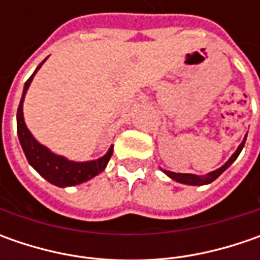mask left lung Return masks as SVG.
Masks as SVG:
<instances>
[{
  "label": "left lung",
  "instance_id": "1",
  "mask_svg": "<svg viewBox=\"0 0 260 260\" xmlns=\"http://www.w3.org/2000/svg\"><path fill=\"white\" fill-rule=\"evenodd\" d=\"M246 137H247V133H246L245 139L242 140V143L239 145V147L236 149V152L233 155L229 157V160L225 162L224 165L220 166L218 169H215V171H211V172H208V174L205 175H195V174H176V172H171V171H166V169H162V172L165 175H168L171 179H174L176 182H179V184H185V185H194V186H201V185H207V184H211L213 181H215L220 175L224 172L225 169L229 168V166L232 165L233 162H235L236 159H237V156L240 155V152H242V149H243V146L246 143Z\"/></svg>",
  "mask_w": 260,
  "mask_h": 260
}]
</instances>
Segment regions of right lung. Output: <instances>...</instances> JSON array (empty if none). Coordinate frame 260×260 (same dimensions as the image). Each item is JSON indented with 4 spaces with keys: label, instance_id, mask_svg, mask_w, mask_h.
<instances>
[{
    "label": "right lung",
    "instance_id": "add662e5",
    "mask_svg": "<svg viewBox=\"0 0 260 260\" xmlns=\"http://www.w3.org/2000/svg\"><path fill=\"white\" fill-rule=\"evenodd\" d=\"M46 59L36 68L33 75L30 76L24 84L23 95H21L18 110H17V135H18L20 145L23 147V152H24L28 164L35 168L39 175L43 176L50 184L56 185L59 188H66V186H74V185L86 182L96 175L101 174L111 159L114 146H110L107 153L101 157H98V159L76 162V160H69L65 156L56 155L55 152H52L49 147H46L45 145H42L40 142L36 140L35 136L31 135V132L25 125L24 114H23V103H24L25 94L28 91V86L37 74V71L46 62Z\"/></svg>",
    "mask_w": 260,
    "mask_h": 260
}]
</instances>
